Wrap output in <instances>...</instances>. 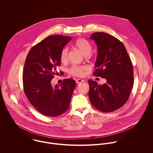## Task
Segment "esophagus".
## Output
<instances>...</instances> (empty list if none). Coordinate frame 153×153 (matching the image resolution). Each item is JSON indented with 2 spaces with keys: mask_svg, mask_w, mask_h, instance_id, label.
I'll list each match as a JSON object with an SVG mask.
<instances>
[{
  "mask_svg": "<svg viewBox=\"0 0 153 153\" xmlns=\"http://www.w3.org/2000/svg\"><path fill=\"white\" fill-rule=\"evenodd\" d=\"M84 80H83V79H78L77 80H76V84H80V83H81V82H84Z\"/></svg>",
  "mask_w": 153,
  "mask_h": 153,
  "instance_id": "esophagus-1",
  "label": "esophagus"
}]
</instances>
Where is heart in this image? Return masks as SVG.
<instances>
[{
    "mask_svg": "<svg viewBox=\"0 0 153 153\" xmlns=\"http://www.w3.org/2000/svg\"><path fill=\"white\" fill-rule=\"evenodd\" d=\"M75 46L78 49L83 55L87 56L89 55L92 50V46L91 44L88 42L87 40L83 38L77 39L75 42ZM68 50L67 48H64L60 55V59L62 62H66L68 60ZM88 69L86 66H72L69 69V73L74 76H84L85 71Z\"/></svg>",
    "mask_w": 153,
    "mask_h": 153,
    "instance_id": "obj_1",
    "label": "heart"
}]
</instances>
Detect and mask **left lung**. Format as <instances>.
Instances as JSON below:
<instances>
[{"mask_svg":"<svg viewBox=\"0 0 153 153\" xmlns=\"http://www.w3.org/2000/svg\"><path fill=\"white\" fill-rule=\"evenodd\" d=\"M90 38L98 48L94 75L105 78L107 82L98 85L88 80L89 98L97 109L109 112L122 107L128 101L134 82L133 66L123 44L104 32H95Z\"/></svg>","mask_w":153,"mask_h":153,"instance_id":"left-lung-1","label":"left lung"}]
</instances>
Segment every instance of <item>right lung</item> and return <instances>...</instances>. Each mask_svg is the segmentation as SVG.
<instances>
[{"mask_svg":"<svg viewBox=\"0 0 153 153\" xmlns=\"http://www.w3.org/2000/svg\"><path fill=\"white\" fill-rule=\"evenodd\" d=\"M71 39L49 36L32 48L26 56L23 71L24 92L32 106L45 116H59L69 107L75 81L65 79L53 87L51 80L61 65V52Z\"/></svg>","mask_w":153,"mask_h":153,"instance_id":"1","label":"right lung"}]
</instances>
